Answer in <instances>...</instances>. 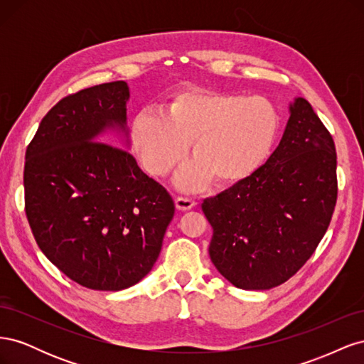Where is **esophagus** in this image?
<instances>
[{"label": "esophagus", "instance_id": "34e87169", "mask_svg": "<svg viewBox=\"0 0 364 364\" xmlns=\"http://www.w3.org/2000/svg\"><path fill=\"white\" fill-rule=\"evenodd\" d=\"M176 208L179 209V211H188V209L196 206V200L193 199H186V197H176Z\"/></svg>", "mask_w": 364, "mask_h": 364}]
</instances>
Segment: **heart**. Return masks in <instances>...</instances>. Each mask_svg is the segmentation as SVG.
I'll use <instances>...</instances> for the list:
<instances>
[{"label": "heart", "instance_id": "1", "mask_svg": "<svg viewBox=\"0 0 364 364\" xmlns=\"http://www.w3.org/2000/svg\"><path fill=\"white\" fill-rule=\"evenodd\" d=\"M279 124L278 107L266 97L188 91L174 98L167 115L142 109L130 138L142 167L158 178L183 159L193 141L196 158L176 176L191 191L213 178L218 185L250 178L270 156Z\"/></svg>", "mask_w": 364, "mask_h": 364}]
</instances>
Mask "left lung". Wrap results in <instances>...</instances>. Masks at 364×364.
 <instances>
[{
	"mask_svg": "<svg viewBox=\"0 0 364 364\" xmlns=\"http://www.w3.org/2000/svg\"><path fill=\"white\" fill-rule=\"evenodd\" d=\"M278 149L250 178L209 197V257L243 290H269L310 259L337 202V153L329 130L299 97Z\"/></svg>",
	"mask_w": 364,
	"mask_h": 364,
	"instance_id": "obj_1",
	"label": "left lung"
}]
</instances>
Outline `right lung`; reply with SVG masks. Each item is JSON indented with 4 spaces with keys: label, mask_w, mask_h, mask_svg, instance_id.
Returning <instances> with one entry per match:
<instances>
[{
    "label": "right lung",
    "mask_w": 364,
    "mask_h": 364,
    "mask_svg": "<svg viewBox=\"0 0 364 364\" xmlns=\"http://www.w3.org/2000/svg\"><path fill=\"white\" fill-rule=\"evenodd\" d=\"M118 80L63 97L42 118L24 165L26 214L39 249L74 282L118 291L151 270L174 202L124 149L95 141L126 124Z\"/></svg>",
    "instance_id": "right-lung-1"
}]
</instances>
